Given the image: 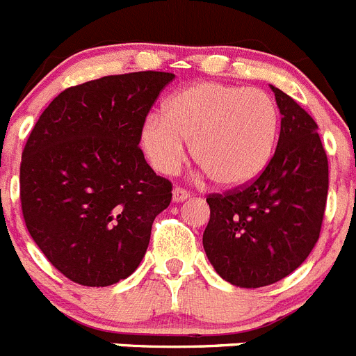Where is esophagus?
Returning a JSON list of instances; mask_svg holds the SVG:
<instances>
[{
  "instance_id": "34e87169",
  "label": "esophagus",
  "mask_w": 356,
  "mask_h": 356,
  "mask_svg": "<svg viewBox=\"0 0 356 356\" xmlns=\"http://www.w3.org/2000/svg\"><path fill=\"white\" fill-rule=\"evenodd\" d=\"M188 197H191V194H188L185 188L176 187L175 191H172V201H175V203H181V201L188 200Z\"/></svg>"
}]
</instances>
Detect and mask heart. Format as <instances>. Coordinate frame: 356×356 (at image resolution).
Here are the masks:
<instances>
[{"instance_id":"b5f03b06","label":"heart","mask_w":356,"mask_h":356,"mask_svg":"<svg viewBox=\"0 0 356 356\" xmlns=\"http://www.w3.org/2000/svg\"><path fill=\"white\" fill-rule=\"evenodd\" d=\"M279 134V109L257 88L197 83L176 91L162 106L161 116H148L139 143L149 164L172 175L192 159L213 184L236 188L265 171Z\"/></svg>"}]
</instances>
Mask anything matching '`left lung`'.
I'll return each instance as SVG.
<instances>
[{"mask_svg": "<svg viewBox=\"0 0 356 356\" xmlns=\"http://www.w3.org/2000/svg\"><path fill=\"white\" fill-rule=\"evenodd\" d=\"M270 88L282 114L272 161L245 187L207 197L204 252L215 272L240 288H263L295 272L318 242L327 207L328 159L318 125Z\"/></svg>", "mask_w": 356, "mask_h": 356, "instance_id": "8db88e82", "label": "left lung"}]
</instances>
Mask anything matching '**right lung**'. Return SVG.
I'll list each match as a JSON object with an SVG mask.
<instances>
[{
	"instance_id": "obj_1",
	"label": "right lung",
	"mask_w": 356,
	"mask_h": 356,
	"mask_svg": "<svg viewBox=\"0 0 356 356\" xmlns=\"http://www.w3.org/2000/svg\"><path fill=\"white\" fill-rule=\"evenodd\" d=\"M169 72H132L67 88L40 114L21 162L29 234L54 268L104 288L136 272L171 181L139 148L141 127Z\"/></svg>"
}]
</instances>
